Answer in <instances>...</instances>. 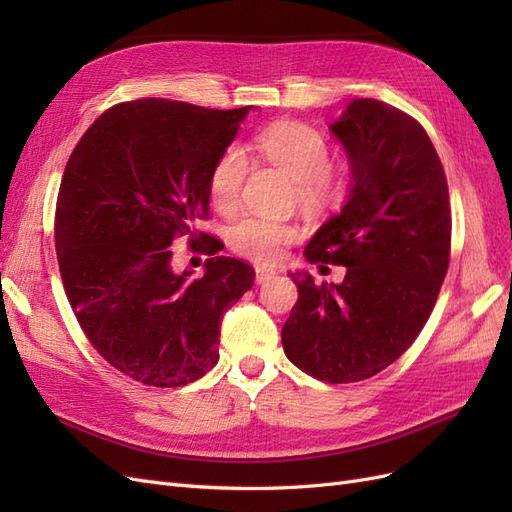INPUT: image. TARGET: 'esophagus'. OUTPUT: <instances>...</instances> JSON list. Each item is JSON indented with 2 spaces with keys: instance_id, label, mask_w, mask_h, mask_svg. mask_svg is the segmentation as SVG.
Here are the masks:
<instances>
[{
  "instance_id": "esophagus-1",
  "label": "esophagus",
  "mask_w": 512,
  "mask_h": 512,
  "mask_svg": "<svg viewBox=\"0 0 512 512\" xmlns=\"http://www.w3.org/2000/svg\"><path fill=\"white\" fill-rule=\"evenodd\" d=\"M275 271L269 267H256V284H267L269 280H273Z\"/></svg>"
}]
</instances>
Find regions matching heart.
<instances>
[{
    "instance_id": "obj_1",
    "label": "heart",
    "mask_w": 512,
    "mask_h": 512,
    "mask_svg": "<svg viewBox=\"0 0 512 512\" xmlns=\"http://www.w3.org/2000/svg\"><path fill=\"white\" fill-rule=\"evenodd\" d=\"M258 151L273 166L294 181V194L303 207L329 205L339 194V181L329 170V145L322 134L305 123H277L260 132ZM247 175V158L239 145L228 147L215 162L209 177V196L213 207L228 213L239 205L243 179ZM297 230L286 222L260 215H243L226 230L228 245L241 256L254 260H271L282 243L292 241Z\"/></svg>"
}]
</instances>
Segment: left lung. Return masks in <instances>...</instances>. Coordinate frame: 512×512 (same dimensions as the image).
Returning a JSON list of instances; mask_svg holds the SVG:
<instances>
[{
	"label": "left lung",
	"mask_w": 512,
	"mask_h": 512,
	"mask_svg": "<svg viewBox=\"0 0 512 512\" xmlns=\"http://www.w3.org/2000/svg\"><path fill=\"white\" fill-rule=\"evenodd\" d=\"M329 132L348 156L350 188L305 258L346 275L316 284L307 271L288 273L299 301L282 344L305 374L342 384L376 376L425 327L448 269L451 203L438 153L410 115L356 98Z\"/></svg>",
	"instance_id": "8db88e82"
}]
</instances>
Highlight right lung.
<instances>
[{
	"instance_id": "obj_1",
	"label": "right lung",
	"mask_w": 512,
	"mask_h": 512,
	"mask_svg": "<svg viewBox=\"0 0 512 512\" xmlns=\"http://www.w3.org/2000/svg\"><path fill=\"white\" fill-rule=\"evenodd\" d=\"M250 106L232 111L143 98L102 113L61 179L55 247L61 280L91 342L121 374L183 386L218 363L226 309L254 286V269L218 256L203 278L172 269V239L198 237L209 215V177Z\"/></svg>"
}]
</instances>
